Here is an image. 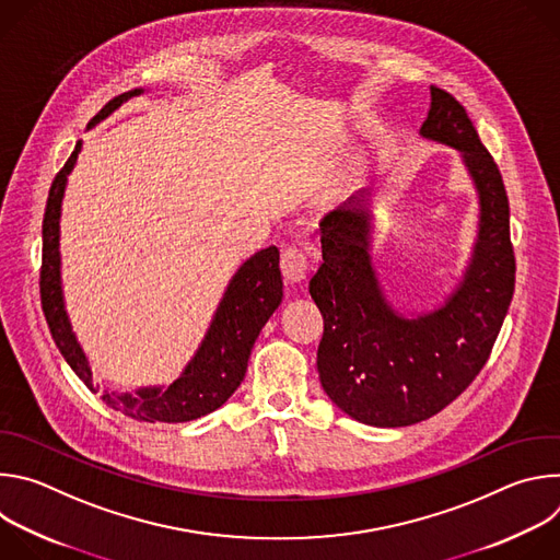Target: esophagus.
Returning a JSON list of instances; mask_svg holds the SVG:
<instances>
[{
	"mask_svg": "<svg viewBox=\"0 0 560 560\" xmlns=\"http://www.w3.org/2000/svg\"><path fill=\"white\" fill-rule=\"evenodd\" d=\"M281 272H283V279L288 283H299L307 277L310 272V261H307V255L299 248H285L281 253Z\"/></svg>",
	"mask_w": 560,
	"mask_h": 560,
	"instance_id": "obj_1",
	"label": "esophagus"
}]
</instances>
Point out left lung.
<instances>
[{"label": "left lung", "instance_id": "1", "mask_svg": "<svg viewBox=\"0 0 560 560\" xmlns=\"http://www.w3.org/2000/svg\"><path fill=\"white\" fill-rule=\"evenodd\" d=\"M425 139L456 148L481 201L469 268L443 307L406 318L394 312L370 261L365 192L322 219L324 264L310 294L324 314L318 378L346 415L365 425L404 428L450 406L483 370L514 294L510 201L494 156L465 106L432 86Z\"/></svg>", "mask_w": 560, "mask_h": 560}]
</instances>
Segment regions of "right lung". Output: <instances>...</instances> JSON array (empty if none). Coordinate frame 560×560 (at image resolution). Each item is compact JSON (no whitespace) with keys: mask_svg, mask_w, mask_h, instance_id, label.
Masks as SVG:
<instances>
[{"mask_svg":"<svg viewBox=\"0 0 560 560\" xmlns=\"http://www.w3.org/2000/svg\"><path fill=\"white\" fill-rule=\"evenodd\" d=\"M141 89L117 95L110 100L91 121L108 117L126 100L139 95ZM82 150V141H77L72 154L63 168L57 173L44 212V248H42V272H39V294L46 324L50 328L52 341L57 343L61 357L72 368V372L86 383L93 392H100V385L93 383V372L89 361L79 348L70 322L63 310L61 296V275H59V214L61 199L66 188V177L70 175L77 154ZM283 296V281L279 270V250L275 246L253 255L236 275L230 279L228 290L214 312L212 324L206 339L201 341L195 359L188 363L184 374L162 387H143L135 394H117L104 389L102 398L108 408L121 412L135 421L145 423H184L199 419L203 415L221 408L232 392L244 381L248 370L250 350L270 318L279 307Z\"/></svg>","mask_w":560,"mask_h":560,"instance_id":"obj_1","label":"right lung"}]
</instances>
